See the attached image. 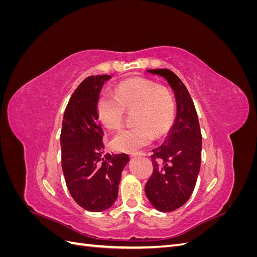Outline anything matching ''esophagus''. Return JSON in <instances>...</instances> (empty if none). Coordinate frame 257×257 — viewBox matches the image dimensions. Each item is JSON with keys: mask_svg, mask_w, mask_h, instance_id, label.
I'll return each mask as SVG.
<instances>
[{"mask_svg": "<svg viewBox=\"0 0 257 257\" xmlns=\"http://www.w3.org/2000/svg\"><path fill=\"white\" fill-rule=\"evenodd\" d=\"M142 155H145V153H142V152L132 153V154H131V158H137V157H142Z\"/></svg>", "mask_w": 257, "mask_h": 257, "instance_id": "esophagus-1", "label": "esophagus"}]
</instances>
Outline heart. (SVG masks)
<instances>
[{
    "label": "heart",
    "mask_w": 257,
    "mask_h": 257,
    "mask_svg": "<svg viewBox=\"0 0 257 257\" xmlns=\"http://www.w3.org/2000/svg\"><path fill=\"white\" fill-rule=\"evenodd\" d=\"M125 109H135L136 126L116 134L111 145L115 150L134 153L149 146L157 136L165 135L175 119V99L167 89L146 78L120 82L114 94L102 93L96 100L98 120L109 130L121 127Z\"/></svg>",
    "instance_id": "b5f03b06"
}]
</instances>
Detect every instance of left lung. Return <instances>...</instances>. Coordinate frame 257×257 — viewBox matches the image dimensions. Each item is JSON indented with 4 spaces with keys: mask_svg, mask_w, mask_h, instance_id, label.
<instances>
[{
    "mask_svg": "<svg viewBox=\"0 0 257 257\" xmlns=\"http://www.w3.org/2000/svg\"><path fill=\"white\" fill-rule=\"evenodd\" d=\"M165 78L176 97L177 114L164 143L152 150L153 173L145 192L161 212L183 206L195 188L201 162V133L193 100L183 82L166 68L147 69Z\"/></svg>",
    "mask_w": 257,
    "mask_h": 257,
    "instance_id": "left-lung-1",
    "label": "left lung"
}]
</instances>
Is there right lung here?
I'll return each mask as SVG.
<instances>
[{"label":"right lung","mask_w":257,"mask_h":257,"mask_svg":"<svg viewBox=\"0 0 257 257\" xmlns=\"http://www.w3.org/2000/svg\"><path fill=\"white\" fill-rule=\"evenodd\" d=\"M110 75L90 76L75 90L65 108L60 136L62 170L74 200L91 212L109 209L118 197L127 154H104L96 100Z\"/></svg>","instance_id":"1"}]
</instances>
